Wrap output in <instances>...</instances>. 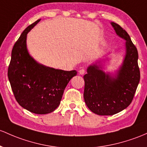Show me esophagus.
Masks as SVG:
<instances>
[{
	"label": "esophagus",
	"mask_w": 147,
	"mask_h": 147,
	"mask_svg": "<svg viewBox=\"0 0 147 147\" xmlns=\"http://www.w3.org/2000/svg\"><path fill=\"white\" fill-rule=\"evenodd\" d=\"M79 73H80V75H83L85 73V70L84 69H81V70L79 71Z\"/></svg>",
	"instance_id": "obj_1"
}]
</instances>
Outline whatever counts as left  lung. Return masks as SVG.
<instances>
[{
  "instance_id": "obj_1",
  "label": "left lung",
  "mask_w": 147,
  "mask_h": 147,
  "mask_svg": "<svg viewBox=\"0 0 147 147\" xmlns=\"http://www.w3.org/2000/svg\"><path fill=\"white\" fill-rule=\"evenodd\" d=\"M116 33L125 40V54L117 78H110L100 66L93 64L84 76V98L87 107L98 115H113L128 107L140 80L138 52L126 31L111 22Z\"/></svg>"
}]
</instances>
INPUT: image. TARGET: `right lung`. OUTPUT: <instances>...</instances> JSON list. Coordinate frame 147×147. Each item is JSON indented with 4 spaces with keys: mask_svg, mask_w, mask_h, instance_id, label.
I'll return each instance as SVG.
<instances>
[{
    "mask_svg": "<svg viewBox=\"0 0 147 147\" xmlns=\"http://www.w3.org/2000/svg\"><path fill=\"white\" fill-rule=\"evenodd\" d=\"M40 21L28 26L14 44L7 76L16 100L22 107L35 114H46L59 107L66 86L77 71L47 67L30 56L27 34Z\"/></svg>",
    "mask_w": 147,
    "mask_h": 147,
    "instance_id": "right-lung-1",
    "label": "right lung"
}]
</instances>
